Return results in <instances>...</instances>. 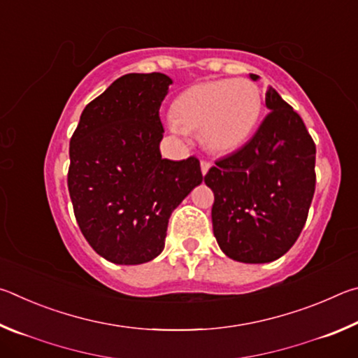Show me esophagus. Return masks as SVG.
I'll list each match as a JSON object with an SVG mask.
<instances>
[{
  "mask_svg": "<svg viewBox=\"0 0 358 358\" xmlns=\"http://www.w3.org/2000/svg\"><path fill=\"white\" fill-rule=\"evenodd\" d=\"M210 167H211V162H210V161H207V159H202V161H201V171H202V175L207 173Z\"/></svg>",
  "mask_w": 358,
  "mask_h": 358,
  "instance_id": "34e87169",
  "label": "esophagus"
}]
</instances>
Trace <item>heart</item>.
I'll return each mask as SVG.
<instances>
[{
    "instance_id": "heart-1",
    "label": "heart",
    "mask_w": 358,
    "mask_h": 358,
    "mask_svg": "<svg viewBox=\"0 0 358 358\" xmlns=\"http://www.w3.org/2000/svg\"><path fill=\"white\" fill-rule=\"evenodd\" d=\"M262 110V94L246 78L197 83L175 99L172 120L183 132H197L215 153L237 150L251 136Z\"/></svg>"
}]
</instances>
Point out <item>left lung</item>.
I'll use <instances>...</instances> for the list:
<instances>
[{"label":"left lung","mask_w":358,"mask_h":358,"mask_svg":"<svg viewBox=\"0 0 358 358\" xmlns=\"http://www.w3.org/2000/svg\"><path fill=\"white\" fill-rule=\"evenodd\" d=\"M265 104L270 112L251 141L203 178L215 194L217 245L245 264L271 262L292 248L316 189V145L300 115L271 87Z\"/></svg>","instance_id":"obj_1"}]
</instances>
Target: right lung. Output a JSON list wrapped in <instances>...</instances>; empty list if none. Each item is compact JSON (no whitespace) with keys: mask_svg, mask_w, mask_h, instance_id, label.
<instances>
[{"mask_svg":"<svg viewBox=\"0 0 358 358\" xmlns=\"http://www.w3.org/2000/svg\"><path fill=\"white\" fill-rule=\"evenodd\" d=\"M171 83L161 72L117 78L83 108L71 137L68 187L77 224L113 264L159 256L172 211L203 180L196 156L161 157L159 107Z\"/></svg>","mask_w":358,"mask_h":358,"instance_id":"1","label":"right lung"}]
</instances>
